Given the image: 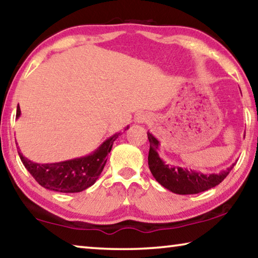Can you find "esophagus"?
I'll return each instance as SVG.
<instances>
[{"mask_svg": "<svg viewBox=\"0 0 258 258\" xmlns=\"http://www.w3.org/2000/svg\"><path fill=\"white\" fill-rule=\"evenodd\" d=\"M141 119H142V118H141Z\"/></svg>", "mask_w": 258, "mask_h": 258, "instance_id": "obj_1", "label": "esophagus"}]
</instances>
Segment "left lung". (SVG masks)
Returning <instances> with one entry per match:
<instances>
[{"mask_svg":"<svg viewBox=\"0 0 258 258\" xmlns=\"http://www.w3.org/2000/svg\"><path fill=\"white\" fill-rule=\"evenodd\" d=\"M148 139L150 142L149 156H148L150 172L157 182L174 194L195 195L212 189L220 184L229 175L231 169L235 165L233 164L218 174H204L177 166H169L160 159L157 152L159 148L158 140L149 132H148Z\"/></svg>","mask_w":258,"mask_h":258,"instance_id":"left-lung-1","label":"left lung"}]
</instances>
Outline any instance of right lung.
<instances>
[{"label": "right lung", "mask_w": 258, "mask_h": 258, "mask_svg": "<svg viewBox=\"0 0 258 258\" xmlns=\"http://www.w3.org/2000/svg\"><path fill=\"white\" fill-rule=\"evenodd\" d=\"M20 112L18 107L17 118L20 116ZM126 128H128V126ZM118 135L119 133H116L107 139L93 154L60 163L37 164L26 158L20 151L18 154L24 166L38 184L52 191L74 194L87 189L98 180L107 163V156L111 150L113 141Z\"/></svg>", "instance_id": "1"}]
</instances>
